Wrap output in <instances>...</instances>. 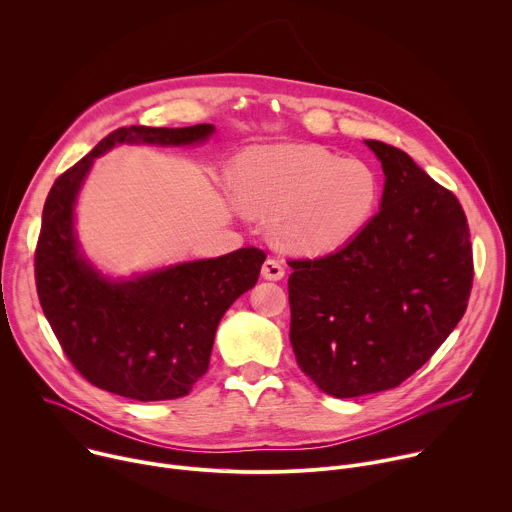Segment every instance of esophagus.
Returning <instances> with one entry per match:
<instances>
[{
    "instance_id": "1",
    "label": "esophagus",
    "mask_w": 512,
    "mask_h": 512,
    "mask_svg": "<svg viewBox=\"0 0 512 512\" xmlns=\"http://www.w3.org/2000/svg\"><path fill=\"white\" fill-rule=\"evenodd\" d=\"M261 275H263L265 279L279 281V279H283V275H285V267H283V263H281L279 259H267V261L263 263V267H261Z\"/></svg>"
}]
</instances>
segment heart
I'll use <instances>...</instances> for the list:
<instances>
[{"instance_id": "1", "label": "heart", "mask_w": 512, "mask_h": 512, "mask_svg": "<svg viewBox=\"0 0 512 512\" xmlns=\"http://www.w3.org/2000/svg\"><path fill=\"white\" fill-rule=\"evenodd\" d=\"M239 188L255 212L275 216V235L296 253H326L354 239L379 202V176L362 160L320 145L285 143L247 152Z\"/></svg>"}]
</instances>
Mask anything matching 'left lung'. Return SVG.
<instances>
[{
  "label": "left lung",
  "mask_w": 512,
  "mask_h": 512,
  "mask_svg": "<svg viewBox=\"0 0 512 512\" xmlns=\"http://www.w3.org/2000/svg\"><path fill=\"white\" fill-rule=\"evenodd\" d=\"M385 172L381 210L334 253L289 259V340L328 395L399 387L462 320L474 279L458 198L405 152L364 141Z\"/></svg>",
  "instance_id": "left-lung-1"
}]
</instances>
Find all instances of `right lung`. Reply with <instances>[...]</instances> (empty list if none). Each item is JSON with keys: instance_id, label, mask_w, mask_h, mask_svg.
<instances>
[{"instance_id": "add662e5", "label": "right lung", "mask_w": 512, "mask_h": 512, "mask_svg": "<svg viewBox=\"0 0 512 512\" xmlns=\"http://www.w3.org/2000/svg\"><path fill=\"white\" fill-rule=\"evenodd\" d=\"M212 129L119 127L48 192L34 253L38 300L72 367L99 389L135 401L188 395L208 371L218 322L257 283L267 257L257 247L123 283L103 279L77 249L72 206L95 158L123 141L180 145Z\"/></svg>"}]
</instances>
